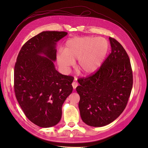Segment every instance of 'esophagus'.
<instances>
[{"label":"esophagus","instance_id":"1","mask_svg":"<svg viewBox=\"0 0 148 148\" xmlns=\"http://www.w3.org/2000/svg\"><path fill=\"white\" fill-rule=\"evenodd\" d=\"M78 83L76 82V81H73V83H72V86H73V87L74 89H75L76 87L78 86Z\"/></svg>","mask_w":148,"mask_h":148}]
</instances>
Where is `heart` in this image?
<instances>
[{
    "mask_svg": "<svg viewBox=\"0 0 148 148\" xmlns=\"http://www.w3.org/2000/svg\"><path fill=\"white\" fill-rule=\"evenodd\" d=\"M109 49L108 41L103 37L83 36L66 41L64 50L60 49L57 54L58 65L64 73L69 71L74 60L83 74L96 72L103 63Z\"/></svg>",
    "mask_w": 148,
    "mask_h": 148,
    "instance_id": "1",
    "label": "heart"
}]
</instances>
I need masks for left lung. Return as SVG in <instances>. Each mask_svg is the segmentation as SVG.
<instances>
[{"label":"left lung","instance_id":"left-lung-1","mask_svg":"<svg viewBox=\"0 0 148 148\" xmlns=\"http://www.w3.org/2000/svg\"><path fill=\"white\" fill-rule=\"evenodd\" d=\"M111 53L94 74L81 78L76 91L82 121L94 127L115 120L127 105L133 85L129 56L115 38L109 37Z\"/></svg>","mask_w":148,"mask_h":148}]
</instances>
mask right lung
Masks as SVG:
<instances>
[{
	"instance_id": "1",
	"label": "right lung",
	"mask_w": 148,
	"mask_h": 148,
	"mask_svg": "<svg viewBox=\"0 0 148 148\" xmlns=\"http://www.w3.org/2000/svg\"><path fill=\"white\" fill-rule=\"evenodd\" d=\"M67 34L46 31L34 36L21 49L14 66L16 99L26 117L41 128L60 122L62 105L73 91L74 77L60 74L53 62L57 42Z\"/></svg>"
}]
</instances>
